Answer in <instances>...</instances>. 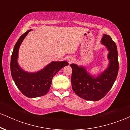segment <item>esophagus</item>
Instances as JSON below:
<instances>
[{"label": "esophagus", "instance_id": "1", "mask_svg": "<svg viewBox=\"0 0 130 130\" xmlns=\"http://www.w3.org/2000/svg\"><path fill=\"white\" fill-rule=\"evenodd\" d=\"M74 61V60L73 59V58H70V59L68 60V62H69V63H73Z\"/></svg>", "mask_w": 130, "mask_h": 130}]
</instances>
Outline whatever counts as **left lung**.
<instances>
[{
	"mask_svg": "<svg viewBox=\"0 0 130 130\" xmlns=\"http://www.w3.org/2000/svg\"><path fill=\"white\" fill-rule=\"evenodd\" d=\"M101 43L108 47L109 67L102 74L95 78L91 76L83 67L71 64L72 89L77 96L86 100L98 101L108 93L117 78L119 61L117 46L108 35H103Z\"/></svg>",
	"mask_w": 130,
	"mask_h": 130,
	"instance_id": "8db88e82",
	"label": "left lung"
}]
</instances>
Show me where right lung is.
I'll return each instance as SVG.
<instances>
[{"label":"right lung","instance_id":"obj_1","mask_svg":"<svg viewBox=\"0 0 130 130\" xmlns=\"http://www.w3.org/2000/svg\"><path fill=\"white\" fill-rule=\"evenodd\" d=\"M30 30L22 34L14 45L11 57L10 70L14 83L22 93L29 98H35L43 96L49 92L53 77L61 68L68 63L66 61L53 62L35 73H29L21 69L17 62L19 47Z\"/></svg>","mask_w":130,"mask_h":130}]
</instances>
